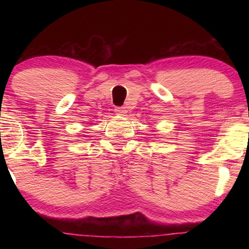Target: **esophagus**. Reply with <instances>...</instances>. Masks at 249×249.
Returning <instances> with one entry per match:
<instances>
[{
	"mask_svg": "<svg viewBox=\"0 0 249 249\" xmlns=\"http://www.w3.org/2000/svg\"><path fill=\"white\" fill-rule=\"evenodd\" d=\"M115 112H117V114L119 115H124L127 113V110H125V107H115Z\"/></svg>",
	"mask_w": 249,
	"mask_h": 249,
	"instance_id": "obj_1",
	"label": "esophagus"
}]
</instances>
